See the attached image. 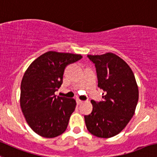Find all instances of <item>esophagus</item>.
<instances>
[{
	"label": "esophagus",
	"mask_w": 157,
	"mask_h": 157,
	"mask_svg": "<svg viewBox=\"0 0 157 157\" xmlns=\"http://www.w3.org/2000/svg\"><path fill=\"white\" fill-rule=\"evenodd\" d=\"M83 100H80V99H77V104H81L82 103H83Z\"/></svg>",
	"instance_id": "34e87169"
}]
</instances>
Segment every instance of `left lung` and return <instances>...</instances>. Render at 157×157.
I'll list each match as a JSON object with an SVG mask.
<instances>
[{"instance_id":"left-lung-1","label":"left lung","mask_w":157,"mask_h":157,"mask_svg":"<svg viewBox=\"0 0 157 157\" xmlns=\"http://www.w3.org/2000/svg\"><path fill=\"white\" fill-rule=\"evenodd\" d=\"M97 71L103 100H91L93 110L84 116L88 131L94 136L109 138L121 133L135 113L139 90L131 68L113 53L87 55Z\"/></svg>"}]
</instances>
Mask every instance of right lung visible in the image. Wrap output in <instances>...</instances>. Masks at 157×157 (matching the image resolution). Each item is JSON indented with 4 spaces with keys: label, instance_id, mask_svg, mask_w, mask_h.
<instances>
[{
    "label": "right lung",
    "instance_id": "1",
    "mask_svg": "<svg viewBox=\"0 0 157 157\" xmlns=\"http://www.w3.org/2000/svg\"><path fill=\"white\" fill-rule=\"evenodd\" d=\"M81 58L80 54L48 51L33 60L24 73L21 84V110L38 135L54 138L66 130L76 101L57 97L54 93L63 83L66 67Z\"/></svg>",
    "mask_w": 157,
    "mask_h": 157
}]
</instances>
